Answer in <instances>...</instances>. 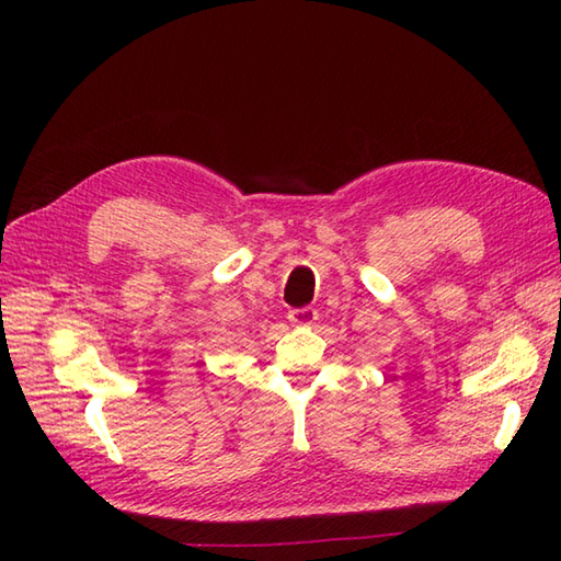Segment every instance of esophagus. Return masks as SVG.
<instances>
[{"instance_id":"esophagus-1","label":"esophagus","mask_w":561,"mask_h":561,"mask_svg":"<svg viewBox=\"0 0 561 561\" xmlns=\"http://www.w3.org/2000/svg\"><path fill=\"white\" fill-rule=\"evenodd\" d=\"M316 320H318L316 308H294V311H289V323L291 325L308 328V325H313Z\"/></svg>"}]
</instances>
